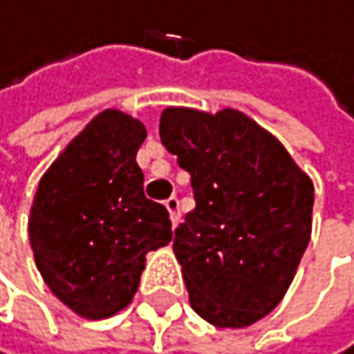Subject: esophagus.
I'll return each mask as SVG.
<instances>
[{"instance_id":"1","label":"esophagus","mask_w":354,"mask_h":354,"mask_svg":"<svg viewBox=\"0 0 354 354\" xmlns=\"http://www.w3.org/2000/svg\"><path fill=\"white\" fill-rule=\"evenodd\" d=\"M165 207L169 209L171 225L176 227V225H178V221H180V201L176 198V196H171V198H167V201H165Z\"/></svg>"}]
</instances>
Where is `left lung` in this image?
<instances>
[{
    "instance_id": "left-lung-1",
    "label": "left lung",
    "mask_w": 354,
    "mask_h": 354,
    "mask_svg": "<svg viewBox=\"0 0 354 354\" xmlns=\"http://www.w3.org/2000/svg\"><path fill=\"white\" fill-rule=\"evenodd\" d=\"M160 140L192 176L196 207L174 232L189 304L212 326H252L295 279L313 230V183L234 109H165Z\"/></svg>"
}]
</instances>
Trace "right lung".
I'll list each match as a JSON object with an SVG mask.
<instances>
[{"instance_id":"add662e5","label":"right lung","mask_w":354,"mask_h":354,"mask_svg":"<svg viewBox=\"0 0 354 354\" xmlns=\"http://www.w3.org/2000/svg\"><path fill=\"white\" fill-rule=\"evenodd\" d=\"M142 122L104 111L41 176L28 218L37 270L62 304L86 319L127 308L145 254L171 241L165 205L145 196L136 151Z\"/></svg>"}]
</instances>
